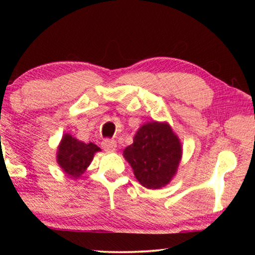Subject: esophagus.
I'll list each match as a JSON object with an SVG mask.
<instances>
[{"mask_svg": "<svg viewBox=\"0 0 255 255\" xmlns=\"http://www.w3.org/2000/svg\"><path fill=\"white\" fill-rule=\"evenodd\" d=\"M102 148L107 150V152H114V150L117 148V143H116V140L114 139H109V138H107L101 143Z\"/></svg>", "mask_w": 255, "mask_h": 255, "instance_id": "34e87169", "label": "esophagus"}]
</instances>
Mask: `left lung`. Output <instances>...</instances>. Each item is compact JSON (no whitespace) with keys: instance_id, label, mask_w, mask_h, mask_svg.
<instances>
[{"instance_id":"left-lung-1","label":"left lung","mask_w":255,"mask_h":255,"mask_svg":"<svg viewBox=\"0 0 255 255\" xmlns=\"http://www.w3.org/2000/svg\"><path fill=\"white\" fill-rule=\"evenodd\" d=\"M124 157L143 187L159 189L178 171L182 146L169 124L152 122L138 129L133 143L125 148Z\"/></svg>"}]
</instances>
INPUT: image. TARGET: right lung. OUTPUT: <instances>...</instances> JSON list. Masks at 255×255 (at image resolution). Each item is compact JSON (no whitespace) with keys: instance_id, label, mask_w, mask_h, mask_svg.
I'll return each instance as SVG.
<instances>
[{"instance_id":"1","label":"right lung","mask_w":255,"mask_h":255,"mask_svg":"<svg viewBox=\"0 0 255 255\" xmlns=\"http://www.w3.org/2000/svg\"><path fill=\"white\" fill-rule=\"evenodd\" d=\"M99 150L101 149L96 144H85L65 133L57 149V163L67 175L77 179L88 169Z\"/></svg>"}]
</instances>
